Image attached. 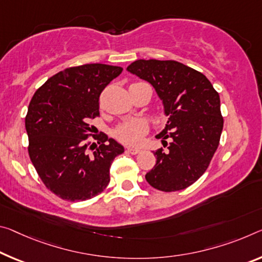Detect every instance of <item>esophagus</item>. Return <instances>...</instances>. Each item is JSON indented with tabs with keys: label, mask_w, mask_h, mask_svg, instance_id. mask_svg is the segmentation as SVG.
Listing matches in <instances>:
<instances>
[{
	"label": "esophagus",
	"mask_w": 262,
	"mask_h": 262,
	"mask_svg": "<svg viewBox=\"0 0 262 262\" xmlns=\"http://www.w3.org/2000/svg\"><path fill=\"white\" fill-rule=\"evenodd\" d=\"M127 151L132 154V155H138V154L141 152V149H136V148H128Z\"/></svg>",
	"instance_id": "34e87169"
}]
</instances>
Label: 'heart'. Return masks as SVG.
Masks as SVG:
<instances>
[{"mask_svg": "<svg viewBox=\"0 0 262 262\" xmlns=\"http://www.w3.org/2000/svg\"><path fill=\"white\" fill-rule=\"evenodd\" d=\"M148 130L147 124L142 121H128L115 128L114 136L127 146H139Z\"/></svg>", "mask_w": 262, "mask_h": 262, "instance_id": "b5f03b06", "label": "heart"}]
</instances>
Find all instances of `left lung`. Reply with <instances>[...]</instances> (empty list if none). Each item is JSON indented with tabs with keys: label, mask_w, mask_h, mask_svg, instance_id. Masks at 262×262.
<instances>
[{
	"label": "left lung",
	"mask_w": 262,
	"mask_h": 262,
	"mask_svg": "<svg viewBox=\"0 0 262 262\" xmlns=\"http://www.w3.org/2000/svg\"><path fill=\"white\" fill-rule=\"evenodd\" d=\"M127 70L150 82L169 115L156 136L165 149L154 152L156 164L146 180L163 192L184 190L206 171L219 146L224 126L219 94L204 74L176 60L139 59Z\"/></svg>",
	"instance_id": "1"
}]
</instances>
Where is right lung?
I'll return each mask as SVG.
<instances>
[{"instance_id":"add662e5","label":"right lung","mask_w":262,"mask_h":262,"mask_svg":"<svg viewBox=\"0 0 262 262\" xmlns=\"http://www.w3.org/2000/svg\"><path fill=\"white\" fill-rule=\"evenodd\" d=\"M122 72L120 66L85 64L49 78L32 97L26 116L28 151L44 185L64 201L101 193L110 183L113 160L123 147L102 134L94 151L87 139L99 116V98ZM93 150V154L88 151Z\"/></svg>"}]
</instances>
